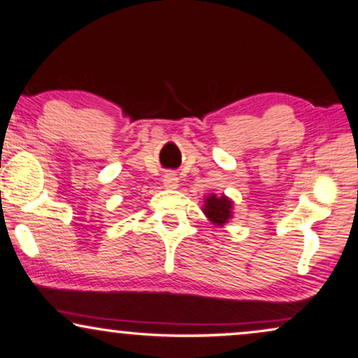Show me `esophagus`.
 <instances>
[{"label": "esophagus", "mask_w": 358, "mask_h": 358, "mask_svg": "<svg viewBox=\"0 0 358 358\" xmlns=\"http://www.w3.org/2000/svg\"><path fill=\"white\" fill-rule=\"evenodd\" d=\"M178 176H176L175 171H169V173L164 175V187L169 189H176L178 188Z\"/></svg>", "instance_id": "obj_1"}]
</instances>
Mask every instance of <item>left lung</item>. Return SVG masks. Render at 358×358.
<instances>
[{
  "label": "left lung",
  "mask_w": 358,
  "mask_h": 358,
  "mask_svg": "<svg viewBox=\"0 0 358 358\" xmlns=\"http://www.w3.org/2000/svg\"><path fill=\"white\" fill-rule=\"evenodd\" d=\"M201 210L205 213L208 221L223 228L233 218V200L226 194L218 196V194L210 193L205 196V205H203Z\"/></svg>",
  "instance_id": "1"
}]
</instances>
